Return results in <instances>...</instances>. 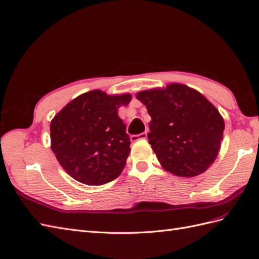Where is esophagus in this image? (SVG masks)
I'll return each mask as SVG.
<instances>
[{"label":"esophagus","mask_w":259,"mask_h":259,"mask_svg":"<svg viewBox=\"0 0 259 259\" xmlns=\"http://www.w3.org/2000/svg\"><path fill=\"white\" fill-rule=\"evenodd\" d=\"M146 138H147V133L144 132V133H141V134H138V135L131 136V141L136 142V141H139V139H146Z\"/></svg>","instance_id":"esophagus-1"}]
</instances>
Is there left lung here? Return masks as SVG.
Masks as SVG:
<instances>
[{
	"label": "left lung",
	"instance_id": "8db88e82",
	"mask_svg": "<svg viewBox=\"0 0 259 259\" xmlns=\"http://www.w3.org/2000/svg\"><path fill=\"white\" fill-rule=\"evenodd\" d=\"M149 115V144L163 169L191 178L205 172L218 156L225 122L196 90L181 83L137 94Z\"/></svg>",
	"mask_w": 259,
	"mask_h": 259
}]
</instances>
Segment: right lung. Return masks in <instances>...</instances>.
Listing matches in <instances>:
<instances>
[{"instance_id": "obj_1", "label": "right lung", "mask_w": 259, "mask_h": 259, "mask_svg": "<svg viewBox=\"0 0 259 259\" xmlns=\"http://www.w3.org/2000/svg\"><path fill=\"white\" fill-rule=\"evenodd\" d=\"M131 95L93 90L63 108L50 124L51 148L69 176L87 185H102L120 176L131 151L126 126L117 108Z\"/></svg>"}]
</instances>
